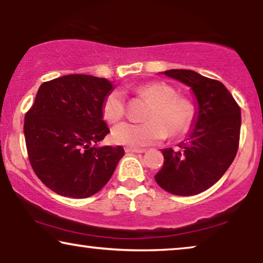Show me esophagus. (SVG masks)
<instances>
[{
  "label": "esophagus",
  "instance_id": "1",
  "mask_svg": "<svg viewBox=\"0 0 263 263\" xmlns=\"http://www.w3.org/2000/svg\"><path fill=\"white\" fill-rule=\"evenodd\" d=\"M125 153H143L146 149L143 148H133V147H125Z\"/></svg>",
  "mask_w": 263,
  "mask_h": 263
}]
</instances>
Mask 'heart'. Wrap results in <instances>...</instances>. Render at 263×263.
<instances>
[{"instance_id": "heart-1", "label": "heart", "mask_w": 263, "mask_h": 263, "mask_svg": "<svg viewBox=\"0 0 263 263\" xmlns=\"http://www.w3.org/2000/svg\"><path fill=\"white\" fill-rule=\"evenodd\" d=\"M140 97L152 103L146 114L147 122H122L112 129L114 142L138 148L160 141L168 135L185 132L194 117V105L188 98L176 96V91L165 82H148L136 87ZM103 117L116 123L125 114V99L118 89L107 93L102 105Z\"/></svg>"}]
</instances>
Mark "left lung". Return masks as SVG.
Returning <instances> with one entry per match:
<instances>
[{"label":"left lung","mask_w":263,"mask_h":263,"mask_svg":"<svg viewBox=\"0 0 263 263\" xmlns=\"http://www.w3.org/2000/svg\"><path fill=\"white\" fill-rule=\"evenodd\" d=\"M161 74L190 87L197 107L192 129L178 143L179 148L161 149L164 165L154 178L160 188L174 195H196L215 184L235 159L240 109L220 81L189 69H170Z\"/></svg>","instance_id":"8db88e82"}]
</instances>
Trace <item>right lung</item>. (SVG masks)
Instances as JSON below:
<instances>
[{
    "instance_id": "1",
    "label": "right lung",
    "mask_w": 263,
    "mask_h": 263,
    "mask_svg": "<svg viewBox=\"0 0 263 263\" xmlns=\"http://www.w3.org/2000/svg\"><path fill=\"white\" fill-rule=\"evenodd\" d=\"M112 82L70 74L41 85L25 115L28 159L39 179L62 196L85 199L109 182L123 147L99 146L109 134L102 105Z\"/></svg>"
}]
</instances>
